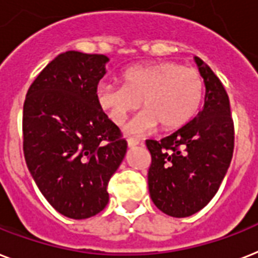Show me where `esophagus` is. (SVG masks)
Instances as JSON below:
<instances>
[{
  "instance_id": "obj_1",
  "label": "esophagus",
  "mask_w": 258,
  "mask_h": 258,
  "mask_svg": "<svg viewBox=\"0 0 258 258\" xmlns=\"http://www.w3.org/2000/svg\"><path fill=\"white\" fill-rule=\"evenodd\" d=\"M127 144H128V147L130 148H134V147H136V146H140V142L139 140H135V139H128L127 140Z\"/></svg>"
}]
</instances>
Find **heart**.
<instances>
[{
	"instance_id": "b5f03b06",
	"label": "heart",
	"mask_w": 258,
	"mask_h": 258,
	"mask_svg": "<svg viewBox=\"0 0 258 258\" xmlns=\"http://www.w3.org/2000/svg\"><path fill=\"white\" fill-rule=\"evenodd\" d=\"M123 86L100 83L96 99L111 122L123 124L130 114L146 108L127 131L143 134L158 127L164 131L187 124L202 106L204 81L194 69L175 62L139 64L122 73Z\"/></svg>"
}]
</instances>
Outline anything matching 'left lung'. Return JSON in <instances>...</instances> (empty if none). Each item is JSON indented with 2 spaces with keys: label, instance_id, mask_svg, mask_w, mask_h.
Returning <instances> with one entry per match:
<instances>
[{
  "label": "left lung",
  "instance_id": "8db88e82",
  "mask_svg": "<svg viewBox=\"0 0 258 258\" xmlns=\"http://www.w3.org/2000/svg\"><path fill=\"white\" fill-rule=\"evenodd\" d=\"M204 78V108L162 140H146L151 154L148 189L165 215L188 217L208 204L231 164L234 125L229 98L208 64L195 56Z\"/></svg>",
  "mask_w": 258,
  "mask_h": 258
}]
</instances>
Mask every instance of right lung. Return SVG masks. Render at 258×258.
<instances>
[{
	"label": "right lung",
	"mask_w": 258,
	"mask_h": 258,
	"mask_svg": "<svg viewBox=\"0 0 258 258\" xmlns=\"http://www.w3.org/2000/svg\"><path fill=\"white\" fill-rule=\"evenodd\" d=\"M107 62L103 54H59L31 83L24 103L27 168L50 205L70 219L103 211L108 181L127 151L96 99Z\"/></svg>",
	"instance_id": "add662e5"
}]
</instances>
